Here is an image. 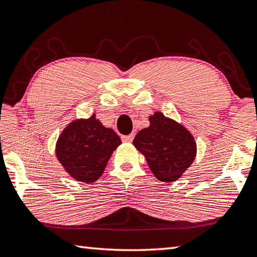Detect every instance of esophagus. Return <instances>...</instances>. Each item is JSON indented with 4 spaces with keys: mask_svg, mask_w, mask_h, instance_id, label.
<instances>
[{
    "mask_svg": "<svg viewBox=\"0 0 257 257\" xmlns=\"http://www.w3.org/2000/svg\"><path fill=\"white\" fill-rule=\"evenodd\" d=\"M121 139H122V142H128V143H132L133 139H134V135H128V136H122L121 137Z\"/></svg>",
    "mask_w": 257,
    "mask_h": 257,
    "instance_id": "obj_1",
    "label": "esophagus"
}]
</instances>
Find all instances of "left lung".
Masks as SVG:
<instances>
[{
  "label": "left lung",
  "instance_id": "obj_1",
  "mask_svg": "<svg viewBox=\"0 0 257 257\" xmlns=\"http://www.w3.org/2000/svg\"><path fill=\"white\" fill-rule=\"evenodd\" d=\"M134 146L145 156L157 180H179L197 155V143L188 129L162 112L149 116V127L142 129Z\"/></svg>",
  "mask_w": 257,
  "mask_h": 257
}]
</instances>
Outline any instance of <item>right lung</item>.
<instances>
[{"instance_id": "1", "label": "right lung", "mask_w": 257, "mask_h": 257, "mask_svg": "<svg viewBox=\"0 0 257 257\" xmlns=\"http://www.w3.org/2000/svg\"><path fill=\"white\" fill-rule=\"evenodd\" d=\"M121 139L93 113L88 119L72 121L56 144V157L74 180L93 183L103 174Z\"/></svg>"}]
</instances>
